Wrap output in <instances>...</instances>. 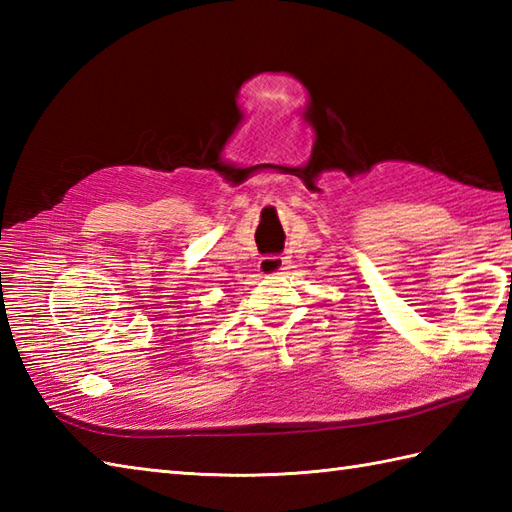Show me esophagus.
Segmentation results:
<instances>
[{
    "label": "esophagus",
    "instance_id": "1",
    "mask_svg": "<svg viewBox=\"0 0 512 512\" xmlns=\"http://www.w3.org/2000/svg\"><path fill=\"white\" fill-rule=\"evenodd\" d=\"M286 270V257L281 255H264L259 259V273L262 275H279Z\"/></svg>",
    "mask_w": 512,
    "mask_h": 512
}]
</instances>
